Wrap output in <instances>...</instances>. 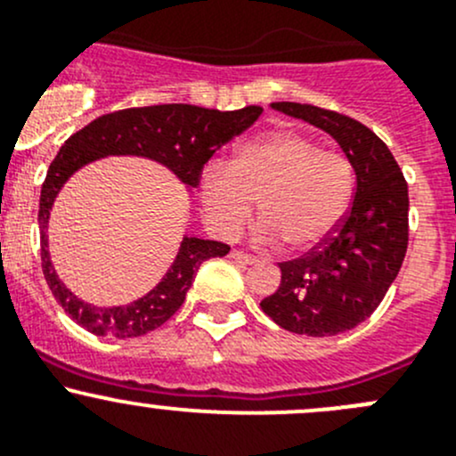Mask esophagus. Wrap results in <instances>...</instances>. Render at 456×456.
<instances>
[{
    "mask_svg": "<svg viewBox=\"0 0 456 456\" xmlns=\"http://www.w3.org/2000/svg\"><path fill=\"white\" fill-rule=\"evenodd\" d=\"M230 256H232L234 261H241V264H252V261H255V256L246 255V252H241V250H232L230 252Z\"/></svg>",
    "mask_w": 456,
    "mask_h": 456,
    "instance_id": "obj_1",
    "label": "esophagus"
}]
</instances>
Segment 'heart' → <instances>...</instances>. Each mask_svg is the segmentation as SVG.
I'll use <instances>...</instances> for the list:
<instances>
[{"label":"heart","instance_id":"b5f03b06","mask_svg":"<svg viewBox=\"0 0 456 456\" xmlns=\"http://www.w3.org/2000/svg\"><path fill=\"white\" fill-rule=\"evenodd\" d=\"M197 192L206 226L217 237H237L259 200V241L286 239L295 250H310L348 215L354 168L344 152L326 151L308 134L273 130L241 143L230 164L206 166Z\"/></svg>","mask_w":456,"mask_h":456}]
</instances>
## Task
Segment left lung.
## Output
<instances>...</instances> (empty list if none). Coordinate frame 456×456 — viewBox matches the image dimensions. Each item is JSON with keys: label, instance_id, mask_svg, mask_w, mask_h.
Instances as JSON below:
<instances>
[{"label": "left lung", "instance_id": "8db88e82", "mask_svg": "<svg viewBox=\"0 0 456 456\" xmlns=\"http://www.w3.org/2000/svg\"><path fill=\"white\" fill-rule=\"evenodd\" d=\"M273 108L337 139L353 161L357 191L335 234L279 264L281 283L261 310L295 335H341L375 313L399 274L408 250V183L386 143L362 121L310 103Z\"/></svg>", "mask_w": 456, "mask_h": 456}]
</instances>
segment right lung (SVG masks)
I'll return each instance as SVG.
<instances>
[{"label":"right lung","instance_id":"obj_1","mask_svg":"<svg viewBox=\"0 0 456 456\" xmlns=\"http://www.w3.org/2000/svg\"><path fill=\"white\" fill-rule=\"evenodd\" d=\"M261 106L241 110H215L191 103H159V106L126 108L97 117L69 137L53 159L39 197V228H42V270L57 304L73 322L97 337H142L168 322L182 308L192 277L210 256L228 255L230 246L210 239L183 237L177 259L159 283L142 299L128 305L97 308L75 297L57 277L48 255V217L57 192L81 166L108 155H137L155 159L173 170L186 186H200V177L210 157L230 139L250 128Z\"/></svg>","mask_w":456,"mask_h":456}]
</instances>
